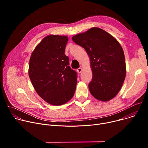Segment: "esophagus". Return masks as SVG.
I'll use <instances>...</instances> for the list:
<instances>
[{"label": "esophagus", "mask_w": 148, "mask_h": 148, "mask_svg": "<svg viewBox=\"0 0 148 148\" xmlns=\"http://www.w3.org/2000/svg\"><path fill=\"white\" fill-rule=\"evenodd\" d=\"M82 68L81 67H79V68H78V69H77V72L78 73H81V72H82Z\"/></svg>", "instance_id": "esophagus-1"}]
</instances>
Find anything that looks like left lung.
Masks as SVG:
<instances>
[{
    "label": "left lung",
    "instance_id": "1",
    "mask_svg": "<svg viewBox=\"0 0 148 148\" xmlns=\"http://www.w3.org/2000/svg\"><path fill=\"white\" fill-rule=\"evenodd\" d=\"M90 58L92 80L88 84L91 95L108 101L120 91L126 75L124 53L119 42L105 30L92 27L72 37Z\"/></svg>",
    "mask_w": 148,
    "mask_h": 148
}]
</instances>
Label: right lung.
<instances>
[{"label":"right lung","mask_w":148,"mask_h":148,"mask_svg":"<svg viewBox=\"0 0 148 148\" xmlns=\"http://www.w3.org/2000/svg\"><path fill=\"white\" fill-rule=\"evenodd\" d=\"M68 37L49 35L32 53L29 75L38 95L51 105H61L73 97L77 83V72L69 66L64 54Z\"/></svg>","instance_id":"right-lung-1"}]
</instances>
